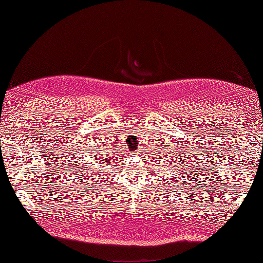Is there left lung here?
I'll return each instance as SVG.
<instances>
[{"label":"left lung","mask_w":263,"mask_h":263,"mask_svg":"<svg viewBox=\"0 0 263 263\" xmlns=\"http://www.w3.org/2000/svg\"><path fill=\"white\" fill-rule=\"evenodd\" d=\"M166 149H168V148H166ZM172 149L173 151L171 152V150H168V153H163V151H162L161 155H163V153H164L165 155H163V157L161 156L160 158L162 159V158H164V157L165 156L167 158V159H165L166 161H168L169 160H172L171 162H172V163H171V166H174V165L177 164V165H178V168H179V166H180V163H179V162H181V161H182V158H179V159H180V161H179L178 159H177V158H178V154H177V153H178V149H174V151H173V149ZM182 164H183V163H182ZM186 168H187V166H186Z\"/></svg>","instance_id":"1"}]
</instances>
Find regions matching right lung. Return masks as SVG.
I'll return each instance as SVG.
<instances>
[{"label":"right lung","mask_w":263,"mask_h":263,"mask_svg":"<svg viewBox=\"0 0 263 263\" xmlns=\"http://www.w3.org/2000/svg\"><path fill=\"white\" fill-rule=\"evenodd\" d=\"M79 145H82L84 146L83 147L82 146H79L80 148L78 149V151H77V149H74L73 150V153H74V156H72V159H81V156H80V154L81 153H83V155H86V154H90L92 157H93V159L94 160H97V161H100V162H103L102 164H104V163H107L110 159L113 158V153L112 151H108L107 153V150L106 151H103V153H101V154H99L101 152V150H99L100 148H95V147L97 146V144H94V141L93 140H90V138L89 139H85L84 141H83V144H79ZM89 151V153H87V151ZM89 155V156H90ZM79 165V169H77L79 172L78 173H80L81 174V172H84V171H81V164H78ZM85 177V176H84ZM84 178H82L81 180H83ZM82 184H83V181H80ZM86 185H89V183H87Z\"/></svg>","instance_id":"obj_1"}]
</instances>
